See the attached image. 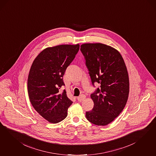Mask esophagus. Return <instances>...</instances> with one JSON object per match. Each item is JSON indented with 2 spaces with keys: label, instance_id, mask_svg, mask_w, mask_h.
I'll use <instances>...</instances> for the list:
<instances>
[{
  "label": "esophagus",
  "instance_id": "1",
  "mask_svg": "<svg viewBox=\"0 0 156 156\" xmlns=\"http://www.w3.org/2000/svg\"><path fill=\"white\" fill-rule=\"evenodd\" d=\"M86 95H84V94H82L81 95L79 96V97H77V101H84V99L86 98Z\"/></svg>",
  "mask_w": 156,
  "mask_h": 156
}]
</instances>
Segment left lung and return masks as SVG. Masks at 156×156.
<instances>
[{
  "label": "left lung",
  "mask_w": 156,
  "mask_h": 156,
  "mask_svg": "<svg viewBox=\"0 0 156 156\" xmlns=\"http://www.w3.org/2000/svg\"><path fill=\"white\" fill-rule=\"evenodd\" d=\"M92 84H101L90 95L94 106L86 112L87 120L98 126H106L120 114L129 94V80L126 65L119 52L101 43L80 46Z\"/></svg>",
  "instance_id": "obj_1"
}]
</instances>
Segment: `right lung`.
<instances>
[{
    "instance_id": "1",
    "label": "right lung",
    "mask_w": 156,
    "mask_h": 156,
    "mask_svg": "<svg viewBox=\"0 0 156 156\" xmlns=\"http://www.w3.org/2000/svg\"><path fill=\"white\" fill-rule=\"evenodd\" d=\"M79 44L47 48L37 56L30 68L27 89L30 102L38 113L50 123L64 120L72 104L64 90L63 76L79 50Z\"/></svg>"
}]
</instances>
